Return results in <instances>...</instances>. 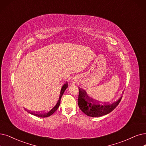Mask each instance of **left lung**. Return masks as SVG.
<instances>
[{
  "instance_id": "left-lung-1",
  "label": "left lung",
  "mask_w": 146,
  "mask_h": 146,
  "mask_svg": "<svg viewBox=\"0 0 146 146\" xmlns=\"http://www.w3.org/2000/svg\"><path fill=\"white\" fill-rule=\"evenodd\" d=\"M121 98L122 96L117 101L112 103H101L89 97L85 90L79 89L78 105L80 110L87 115L101 117L111 112L118 106Z\"/></svg>"
}]
</instances>
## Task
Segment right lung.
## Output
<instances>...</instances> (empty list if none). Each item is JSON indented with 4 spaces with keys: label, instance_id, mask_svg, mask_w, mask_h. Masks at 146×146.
<instances>
[{
    "label": "right lung",
    "instance_id": "obj_1",
    "mask_svg": "<svg viewBox=\"0 0 146 146\" xmlns=\"http://www.w3.org/2000/svg\"><path fill=\"white\" fill-rule=\"evenodd\" d=\"M68 87V84L67 82H66L65 84H63V86L62 87V89L60 90V92L59 93V96L58 97L57 100L55 102V103L51 106L50 107L48 108L45 111H44L43 112L41 113H32V112H29V113H31L34 115L37 116V117H49L51 115L53 114L59 108L60 104V100H61V98L63 94V93L65 92V90L67 89V87Z\"/></svg>",
    "mask_w": 146,
    "mask_h": 146
}]
</instances>
